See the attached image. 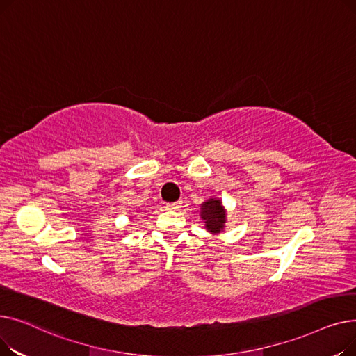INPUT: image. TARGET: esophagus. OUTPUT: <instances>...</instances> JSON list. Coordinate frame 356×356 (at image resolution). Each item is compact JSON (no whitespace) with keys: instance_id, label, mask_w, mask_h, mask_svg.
I'll list each match as a JSON object with an SVG mask.
<instances>
[{"instance_id":"obj_1","label":"esophagus","mask_w":356,"mask_h":356,"mask_svg":"<svg viewBox=\"0 0 356 356\" xmlns=\"http://www.w3.org/2000/svg\"><path fill=\"white\" fill-rule=\"evenodd\" d=\"M180 202H173V203H165V209H168V211H176V209H179L180 208Z\"/></svg>"}]
</instances>
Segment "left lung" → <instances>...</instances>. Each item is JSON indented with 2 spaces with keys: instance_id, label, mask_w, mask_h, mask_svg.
Returning a JSON list of instances; mask_svg holds the SVG:
<instances>
[{
  "instance_id": "obj_1",
  "label": "left lung",
  "mask_w": 356,
  "mask_h": 356,
  "mask_svg": "<svg viewBox=\"0 0 356 356\" xmlns=\"http://www.w3.org/2000/svg\"><path fill=\"white\" fill-rule=\"evenodd\" d=\"M202 219L207 223L208 231L218 234L222 231L223 223H225V211H223L219 200L209 199L208 202L202 203Z\"/></svg>"
}]
</instances>
